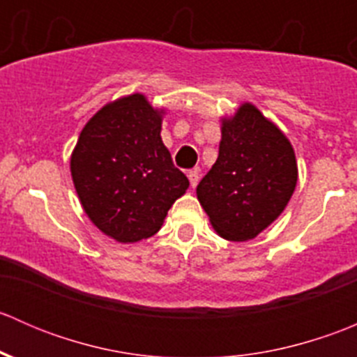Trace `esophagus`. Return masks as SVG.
Returning a JSON list of instances; mask_svg holds the SVG:
<instances>
[{
    "label": "esophagus",
    "instance_id": "1",
    "mask_svg": "<svg viewBox=\"0 0 357 357\" xmlns=\"http://www.w3.org/2000/svg\"><path fill=\"white\" fill-rule=\"evenodd\" d=\"M188 179H190V185H192L193 188H195V186L199 185V179H200L199 171H190L188 172Z\"/></svg>",
    "mask_w": 357,
    "mask_h": 357
}]
</instances>
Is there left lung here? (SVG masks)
<instances>
[{"instance_id":"8db88e82","label":"left lung","mask_w":357,"mask_h":357,"mask_svg":"<svg viewBox=\"0 0 357 357\" xmlns=\"http://www.w3.org/2000/svg\"><path fill=\"white\" fill-rule=\"evenodd\" d=\"M295 185L290 142L245 103L235 117L222 121L218 160L197 186V197L222 238L245 242L282 214Z\"/></svg>"}]
</instances>
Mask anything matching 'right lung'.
<instances>
[{"label":"right lung","mask_w":357,"mask_h":357,"mask_svg":"<svg viewBox=\"0 0 357 357\" xmlns=\"http://www.w3.org/2000/svg\"><path fill=\"white\" fill-rule=\"evenodd\" d=\"M162 117L143 95L109 103L84 126L70 158L88 218L117 242L155 235L190 186L160 138Z\"/></svg>","instance_id":"right-lung-1"}]
</instances>
